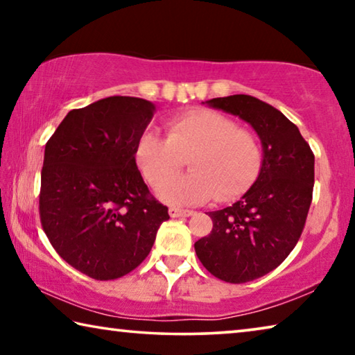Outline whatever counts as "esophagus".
I'll list each match as a JSON object with an SVG mask.
<instances>
[{
  "mask_svg": "<svg viewBox=\"0 0 355 355\" xmlns=\"http://www.w3.org/2000/svg\"><path fill=\"white\" fill-rule=\"evenodd\" d=\"M169 214L171 218H189V216L194 214V211H192V209H182L172 207L169 208Z\"/></svg>",
  "mask_w": 355,
  "mask_h": 355,
  "instance_id": "obj_1",
  "label": "esophagus"
}]
</instances>
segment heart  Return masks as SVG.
<instances>
[{"mask_svg":"<svg viewBox=\"0 0 355 355\" xmlns=\"http://www.w3.org/2000/svg\"><path fill=\"white\" fill-rule=\"evenodd\" d=\"M166 139L141 136L136 163L155 189L171 182L187 159L192 173L159 191L175 203L211 199L230 202L243 196L261 169L263 150L258 136L238 127L235 120L213 110H192L167 120Z\"/></svg>","mask_w":355,"mask_h":355,"instance_id":"1","label":"heart"}]
</instances>
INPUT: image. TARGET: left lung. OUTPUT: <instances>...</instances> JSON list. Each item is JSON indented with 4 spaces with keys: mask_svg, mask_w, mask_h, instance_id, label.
<instances>
[{
    "mask_svg": "<svg viewBox=\"0 0 355 355\" xmlns=\"http://www.w3.org/2000/svg\"><path fill=\"white\" fill-rule=\"evenodd\" d=\"M207 103L250 123L263 146L257 182L241 200L209 213L211 233L194 244L214 277L245 284L271 272L297 244L313 196L315 155L296 125L261 100L239 94Z\"/></svg>",
    "mask_w": 355,
    "mask_h": 355,
    "instance_id": "8db88e82",
    "label": "left lung"
}]
</instances>
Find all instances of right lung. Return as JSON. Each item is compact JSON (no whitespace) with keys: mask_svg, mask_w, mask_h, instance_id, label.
Here are the masks:
<instances>
[{"mask_svg":"<svg viewBox=\"0 0 355 355\" xmlns=\"http://www.w3.org/2000/svg\"><path fill=\"white\" fill-rule=\"evenodd\" d=\"M153 112L144 98L107 97L71 110L45 146L42 228L62 260L95 280L139 266L169 219L135 158Z\"/></svg>","mask_w":355,"mask_h":355,"instance_id":"obj_1","label":"right lung"}]
</instances>
